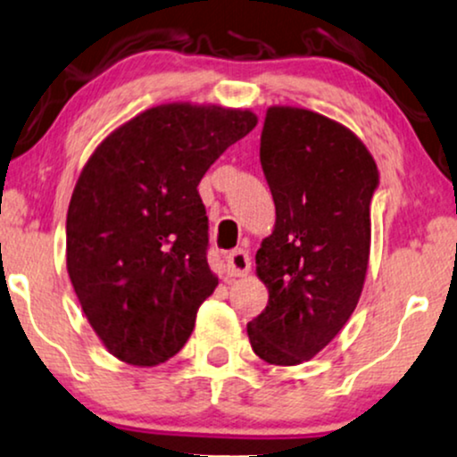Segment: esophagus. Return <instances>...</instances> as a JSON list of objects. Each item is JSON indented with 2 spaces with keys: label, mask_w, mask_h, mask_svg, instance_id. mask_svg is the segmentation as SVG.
<instances>
[{
  "label": "esophagus",
  "mask_w": 457,
  "mask_h": 457,
  "mask_svg": "<svg viewBox=\"0 0 457 457\" xmlns=\"http://www.w3.org/2000/svg\"><path fill=\"white\" fill-rule=\"evenodd\" d=\"M248 270H251V257L242 248L232 251L225 257V271H228V276H246Z\"/></svg>",
  "instance_id": "esophagus-1"
}]
</instances>
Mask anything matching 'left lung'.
<instances>
[{"label":"left lung","mask_w":457,"mask_h":457,"mask_svg":"<svg viewBox=\"0 0 457 457\" xmlns=\"http://www.w3.org/2000/svg\"><path fill=\"white\" fill-rule=\"evenodd\" d=\"M259 160L276 225L255 255L270 299L246 333L259 358L291 367L319 354L356 308L379 172L354 132L299 107L268 109Z\"/></svg>","instance_id":"left-lung-1"}]
</instances>
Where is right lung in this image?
Returning a JSON list of instances; mask_svg holds the SVG:
<instances>
[{
    "label": "right lung",
    "instance_id": "right-lung-1",
    "mask_svg": "<svg viewBox=\"0 0 457 457\" xmlns=\"http://www.w3.org/2000/svg\"><path fill=\"white\" fill-rule=\"evenodd\" d=\"M255 126L248 109L158 105L115 129L79 172L67 271L90 327L120 361L155 367L192 335L219 285L198 183Z\"/></svg>",
    "mask_w": 457,
    "mask_h": 457
}]
</instances>
